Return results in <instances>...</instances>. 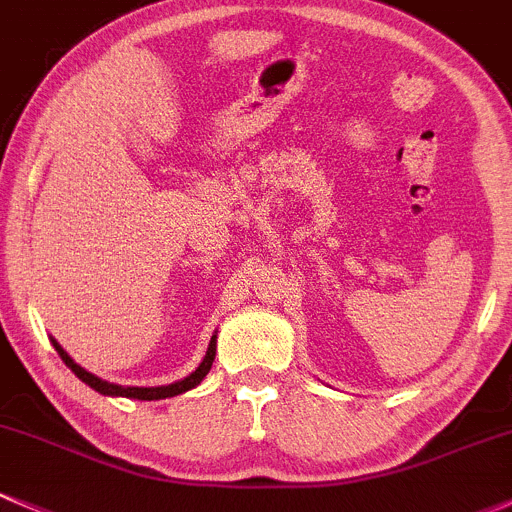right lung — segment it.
Returning a JSON list of instances; mask_svg holds the SVG:
<instances>
[{"instance_id": "1", "label": "right lung", "mask_w": 512, "mask_h": 512, "mask_svg": "<svg viewBox=\"0 0 512 512\" xmlns=\"http://www.w3.org/2000/svg\"><path fill=\"white\" fill-rule=\"evenodd\" d=\"M54 347H56V352L61 355V360L66 362L68 367H71L73 374H76L78 379H83L88 387L96 389V392L108 394V397H130V399H145V402H152V399H165V397H175V394L187 392V389L197 387V384L202 382L204 377H207L209 370H212L214 355H217V335H212V342H209V350H207V355H204L202 365H199L197 370L189 374V377L179 379V382H175V384H167V387H120V384L103 382V379L96 377V374L86 372L81 365H76V362L68 357V352L63 350V347L56 340H54Z\"/></svg>"}]
</instances>
